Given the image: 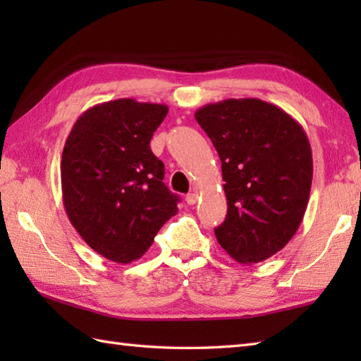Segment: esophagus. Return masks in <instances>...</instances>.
<instances>
[{"label": "esophagus", "mask_w": 361, "mask_h": 361, "mask_svg": "<svg viewBox=\"0 0 361 361\" xmlns=\"http://www.w3.org/2000/svg\"><path fill=\"white\" fill-rule=\"evenodd\" d=\"M198 200V195L197 194H188L186 195V203L188 204H195Z\"/></svg>", "instance_id": "esophagus-1"}]
</instances>
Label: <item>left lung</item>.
I'll list each match as a JSON object with an SVG mask.
<instances>
[{"instance_id":"left-lung-1","label":"left lung","mask_w":361,"mask_h":361,"mask_svg":"<svg viewBox=\"0 0 361 361\" xmlns=\"http://www.w3.org/2000/svg\"><path fill=\"white\" fill-rule=\"evenodd\" d=\"M221 161L228 203L217 242L240 264H257L290 242L307 209L313 161L304 128L260 99H226L195 111Z\"/></svg>"}]
</instances>
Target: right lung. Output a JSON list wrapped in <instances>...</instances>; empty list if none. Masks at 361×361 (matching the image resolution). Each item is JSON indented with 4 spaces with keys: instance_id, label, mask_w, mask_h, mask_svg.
Segmentation results:
<instances>
[{
    "instance_id": "1",
    "label": "right lung",
    "mask_w": 361,
    "mask_h": 361,
    "mask_svg": "<svg viewBox=\"0 0 361 361\" xmlns=\"http://www.w3.org/2000/svg\"><path fill=\"white\" fill-rule=\"evenodd\" d=\"M167 105L118 99L75 121L60 164L63 204L82 239L105 259L130 264L150 248L178 212L163 183L164 164L150 150Z\"/></svg>"
}]
</instances>
